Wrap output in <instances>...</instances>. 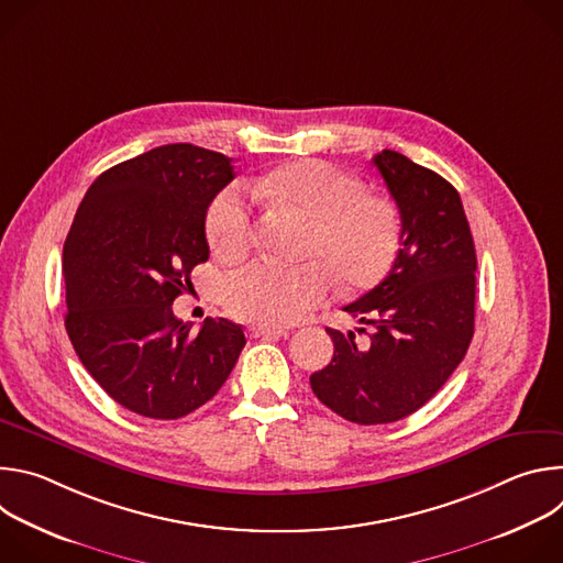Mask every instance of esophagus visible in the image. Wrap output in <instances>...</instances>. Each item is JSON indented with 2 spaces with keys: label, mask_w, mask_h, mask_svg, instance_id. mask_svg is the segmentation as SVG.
Returning <instances> with one entry per match:
<instances>
[{
  "label": "esophagus",
  "mask_w": 563,
  "mask_h": 563,
  "mask_svg": "<svg viewBox=\"0 0 563 563\" xmlns=\"http://www.w3.org/2000/svg\"><path fill=\"white\" fill-rule=\"evenodd\" d=\"M247 334H250V339H267V341L285 336L283 330H269V328H258V325H250Z\"/></svg>",
  "instance_id": "1"
}]
</instances>
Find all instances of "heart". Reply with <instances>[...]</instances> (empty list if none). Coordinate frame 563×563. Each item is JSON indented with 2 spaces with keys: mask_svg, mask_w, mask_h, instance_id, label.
Masks as SVG:
<instances>
[{
  "mask_svg": "<svg viewBox=\"0 0 563 563\" xmlns=\"http://www.w3.org/2000/svg\"><path fill=\"white\" fill-rule=\"evenodd\" d=\"M252 191L311 222L305 243L309 263L285 267L256 261L233 272L224 283V302L235 318L283 328L323 302L332 280L350 294L365 291L389 274L404 222L389 198L369 194L356 176L323 159H298L254 180ZM254 231V200L243 187H227L213 198L207 238L220 258L245 256Z\"/></svg>",
  "mask_w": 563,
  "mask_h": 563,
  "instance_id": "b5f03b06",
  "label": "heart"
}]
</instances>
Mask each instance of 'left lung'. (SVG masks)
<instances>
[{"mask_svg":"<svg viewBox=\"0 0 563 563\" xmlns=\"http://www.w3.org/2000/svg\"><path fill=\"white\" fill-rule=\"evenodd\" d=\"M372 163L404 222L400 250L385 280L345 307L374 328L369 341L328 328L334 356L309 376L320 404L358 426L423 408L474 334L476 252L459 191L404 153L383 148Z\"/></svg>","mask_w":563,"mask_h":563,"instance_id":"1","label":"left lung"}]
</instances>
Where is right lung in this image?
Instances as JSON below:
<instances>
[{
	"instance_id": "add662e5",
	"label": "right lung",
	"mask_w": 563,
	"mask_h": 563,
	"mask_svg": "<svg viewBox=\"0 0 563 563\" xmlns=\"http://www.w3.org/2000/svg\"><path fill=\"white\" fill-rule=\"evenodd\" d=\"M231 180L222 153L157 146L98 176L66 235L68 339L100 387L140 417L172 421L205 406L247 343L227 318L194 332L172 307L209 258L207 209Z\"/></svg>"
}]
</instances>
